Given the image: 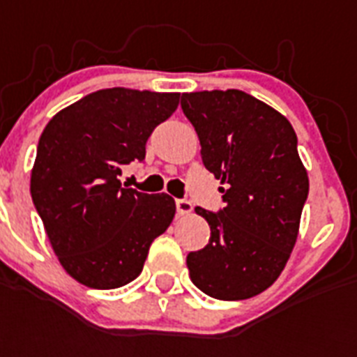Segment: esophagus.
Instances as JSON below:
<instances>
[{
    "mask_svg": "<svg viewBox=\"0 0 357 357\" xmlns=\"http://www.w3.org/2000/svg\"><path fill=\"white\" fill-rule=\"evenodd\" d=\"M176 209H178V215H189L192 211V204L185 198H179L176 200Z\"/></svg>",
    "mask_w": 357,
    "mask_h": 357,
    "instance_id": "obj_1",
    "label": "esophagus"
}]
</instances>
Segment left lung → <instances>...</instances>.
<instances>
[{"instance_id": "1", "label": "left lung", "mask_w": 357, "mask_h": 357, "mask_svg": "<svg viewBox=\"0 0 357 357\" xmlns=\"http://www.w3.org/2000/svg\"><path fill=\"white\" fill-rule=\"evenodd\" d=\"M181 109L204 167L224 185V207L195 209L211 237L187 255L190 280L213 298H252L276 282L298 235L310 179L296 133L285 116L235 89L183 94Z\"/></svg>"}]
</instances>
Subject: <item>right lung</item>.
I'll return each instance as SVG.
<instances>
[{
  "instance_id": "obj_1",
  "label": "right lung",
  "mask_w": 357,
  "mask_h": 357,
  "mask_svg": "<svg viewBox=\"0 0 357 357\" xmlns=\"http://www.w3.org/2000/svg\"><path fill=\"white\" fill-rule=\"evenodd\" d=\"M178 103V92L103 89L55 114L40 135L31 198L61 265L86 287L133 282L172 222L170 196L139 192L119 176L144 161L150 135Z\"/></svg>"
}]
</instances>
